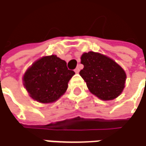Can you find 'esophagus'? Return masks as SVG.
<instances>
[{"label":"esophagus","mask_w":146,"mask_h":146,"mask_svg":"<svg viewBox=\"0 0 146 146\" xmlns=\"http://www.w3.org/2000/svg\"><path fill=\"white\" fill-rule=\"evenodd\" d=\"M74 71H75V73H79V71H80V68H79V67H77L76 69H74Z\"/></svg>","instance_id":"34e87169"}]
</instances>
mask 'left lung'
<instances>
[{"mask_svg": "<svg viewBox=\"0 0 146 146\" xmlns=\"http://www.w3.org/2000/svg\"><path fill=\"white\" fill-rule=\"evenodd\" d=\"M81 63L84 69L80 75L90 92L103 101L117 98L125 88L126 74L113 59L99 52L82 54Z\"/></svg>", "mask_w": 146, "mask_h": 146, "instance_id": "1", "label": "left lung"}]
</instances>
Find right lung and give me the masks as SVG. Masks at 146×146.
<instances>
[{"instance_id":"1","label":"right lung","mask_w":146,"mask_h":146,"mask_svg":"<svg viewBox=\"0 0 146 146\" xmlns=\"http://www.w3.org/2000/svg\"><path fill=\"white\" fill-rule=\"evenodd\" d=\"M56 55L43 56L26 70L24 86L33 100L40 103L56 102L65 94L75 73Z\"/></svg>"}]
</instances>
